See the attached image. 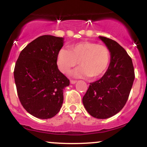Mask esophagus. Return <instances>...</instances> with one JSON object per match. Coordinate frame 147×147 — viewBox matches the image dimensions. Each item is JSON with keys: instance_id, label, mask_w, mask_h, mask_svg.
<instances>
[{"instance_id": "obj_1", "label": "esophagus", "mask_w": 147, "mask_h": 147, "mask_svg": "<svg viewBox=\"0 0 147 147\" xmlns=\"http://www.w3.org/2000/svg\"><path fill=\"white\" fill-rule=\"evenodd\" d=\"M76 82H77V81H76V80H73V79H70V84H75Z\"/></svg>"}]
</instances>
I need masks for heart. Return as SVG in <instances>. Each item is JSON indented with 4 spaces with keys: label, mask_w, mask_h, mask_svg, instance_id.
Segmentation results:
<instances>
[{
    "label": "heart",
    "mask_w": 147,
    "mask_h": 147,
    "mask_svg": "<svg viewBox=\"0 0 147 147\" xmlns=\"http://www.w3.org/2000/svg\"><path fill=\"white\" fill-rule=\"evenodd\" d=\"M111 52L107 46L95 42L84 41L62 49L57 55V65L62 73L66 74L79 63V68L72 72L76 77H101L107 70Z\"/></svg>",
    "instance_id": "obj_1"
}]
</instances>
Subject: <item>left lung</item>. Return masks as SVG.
Returning a JSON list of instances; mask_svg holds the SVG:
<instances>
[{
	"label": "left lung",
	"instance_id": "obj_1",
	"mask_svg": "<svg viewBox=\"0 0 147 147\" xmlns=\"http://www.w3.org/2000/svg\"><path fill=\"white\" fill-rule=\"evenodd\" d=\"M109 49L111 63L99 80L90 84L82 102L89 114L106 119L119 113L126 104L135 79L132 59L119 43L99 36Z\"/></svg>",
	"mask_w": 147,
	"mask_h": 147
}]
</instances>
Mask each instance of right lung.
Here are the masks:
<instances>
[{
  "label": "right lung",
  "mask_w": 147,
  "mask_h": 147,
  "mask_svg": "<svg viewBox=\"0 0 147 147\" xmlns=\"http://www.w3.org/2000/svg\"><path fill=\"white\" fill-rule=\"evenodd\" d=\"M63 44L62 37H38L22 50L15 64L18 98L27 112L37 118H52L59 112L63 90L70 84L57 64Z\"/></svg>",
  "instance_id": "right-lung-1"
}]
</instances>
